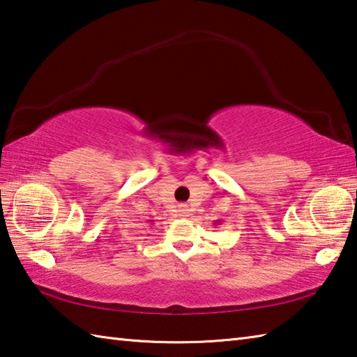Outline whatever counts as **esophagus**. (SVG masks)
Instances as JSON below:
<instances>
[{
	"mask_svg": "<svg viewBox=\"0 0 357 357\" xmlns=\"http://www.w3.org/2000/svg\"><path fill=\"white\" fill-rule=\"evenodd\" d=\"M178 213H179V216H183V218L188 216L187 206H184V204H181V206H178Z\"/></svg>",
	"mask_w": 357,
	"mask_h": 357,
	"instance_id": "esophagus-1",
	"label": "esophagus"
}]
</instances>
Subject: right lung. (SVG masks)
<instances>
[{
    "mask_svg": "<svg viewBox=\"0 0 357 357\" xmlns=\"http://www.w3.org/2000/svg\"><path fill=\"white\" fill-rule=\"evenodd\" d=\"M150 222H151V221H150Z\"/></svg>",
    "mask_w": 357,
    "mask_h": 357,
    "instance_id": "1",
    "label": "right lung"
}]
</instances>
